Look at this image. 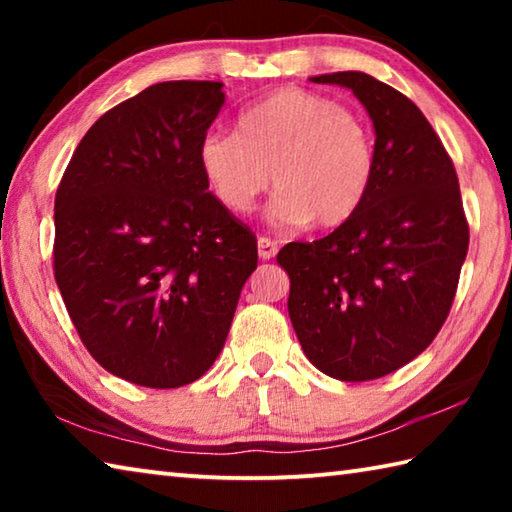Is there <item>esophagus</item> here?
I'll use <instances>...</instances> for the list:
<instances>
[{
    "label": "esophagus",
    "mask_w": 512,
    "mask_h": 512,
    "mask_svg": "<svg viewBox=\"0 0 512 512\" xmlns=\"http://www.w3.org/2000/svg\"><path fill=\"white\" fill-rule=\"evenodd\" d=\"M257 253H259V259H273L277 255L275 241H271L268 237H259L257 239Z\"/></svg>",
    "instance_id": "esophagus-1"
}]
</instances>
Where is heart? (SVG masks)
I'll return each instance as SVG.
<instances>
[{
	"instance_id": "1",
	"label": "heart",
	"mask_w": 512,
	"mask_h": 512,
	"mask_svg": "<svg viewBox=\"0 0 512 512\" xmlns=\"http://www.w3.org/2000/svg\"><path fill=\"white\" fill-rule=\"evenodd\" d=\"M198 164L225 210L248 214L268 185V216L280 228H339L368 201L377 142L359 110L305 88H280L239 115L237 131H210Z\"/></svg>"
}]
</instances>
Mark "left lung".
<instances>
[{
    "mask_svg": "<svg viewBox=\"0 0 512 512\" xmlns=\"http://www.w3.org/2000/svg\"><path fill=\"white\" fill-rule=\"evenodd\" d=\"M314 83L352 90L375 126L377 176L357 216L277 253L289 316L307 359L341 381H368L436 339L470 244L456 169L415 103L363 72Z\"/></svg>",
    "mask_w": 512,
    "mask_h": 512,
    "instance_id": "left-lung-1",
    "label": "left lung"
}]
</instances>
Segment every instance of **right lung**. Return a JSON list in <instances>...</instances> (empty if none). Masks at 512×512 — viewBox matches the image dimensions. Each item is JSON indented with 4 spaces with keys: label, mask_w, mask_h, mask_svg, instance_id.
<instances>
[{
    "label": "right lung",
    "mask_w": 512,
    "mask_h": 512,
    "mask_svg": "<svg viewBox=\"0 0 512 512\" xmlns=\"http://www.w3.org/2000/svg\"><path fill=\"white\" fill-rule=\"evenodd\" d=\"M223 83L167 81L94 121L54 205V275L67 314L103 368L137 386L178 388L212 368L257 239L225 210L198 144Z\"/></svg>",
    "instance_id": "add662e5"
}]
</instances>
